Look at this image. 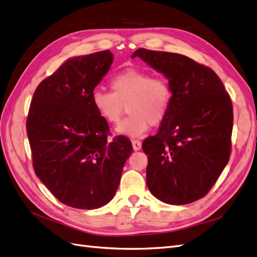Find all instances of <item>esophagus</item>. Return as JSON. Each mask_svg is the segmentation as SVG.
<instances>
[{
	"mask_svg": "<svg viewBox=\"0 0 257 257\" xmlns=\"http://www.w3.org/2000/svg\"><path fill=\"white\" fill-rule=\"evenodd\" d=\"M132 144H133V149L134 150H141L142 149V142L137 141V139H134V141H132Z\"/></svg>",
	"mask_w": 257,
	"mask_h": 257,
	"instance_id": "esophagus-1",
	"label": "esophagus"
}]
</instances>
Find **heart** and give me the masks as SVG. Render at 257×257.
<instances>
[{
  "instance_id": "obj_1",
  "label": "heart",
  "mask_w": 257,
  "mask_h": 257,
  "mask_svg": "<svg viewBox=\"0 0 257 257\" xmlns=\"http://www.w3.org/2000/svg\"><path fill=\"white\" fill-rule=\"evenodd\" d=\"M111 92L95 90L92 93V105L97 114L110 125L124 119L116 132L130 137H139L166 119L173 103V89L169 81L161 76L137 68H125L110 79Z\"/></svg>"
}]
</instances>
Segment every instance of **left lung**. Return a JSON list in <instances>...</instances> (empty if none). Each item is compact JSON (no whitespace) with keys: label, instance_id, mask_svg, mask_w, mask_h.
I'll list each match as a JSON object with an SVG mask.
<instances>
[{"label":"left lung","instance_id":"left-lung-1","mask_svg":"<svg viewBox=\"0 0 257 257\" xmlns=\"http://www.w3.org/2000/svg\"><path fill=\"white\" fill-rule=\"evenodd\" d=\"M136 57L164 74L174 93L157 135L143 143L147 185L163 203H193L211 190L228 163L230 96L213 69L182 54L139 48Z\"/></svg>","mask_w":257,"mask_h":257}]
</instances>
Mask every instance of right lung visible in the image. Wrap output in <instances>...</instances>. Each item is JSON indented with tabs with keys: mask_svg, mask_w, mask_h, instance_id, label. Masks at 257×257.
<instances>
[{
	"mask_svg": "<svg viewBox=\"0 0 257 257\" xmlns=\"http://www.w3.org/2000/svg\"><path fill=\"white\" fill-rule=\"evenodd\" d=\"M113 60L109 50L68 59L36 88L27 134L36 176L62 204L97 209L118 189L133 152L120 135L108 142L109 125L92 105V93Z\"/></svg>",
	"mask_w": 257,
	"mask_h": 257,
	"instance_id": "right-lung-1",
	"label": "right lung"
}]
</instances>
